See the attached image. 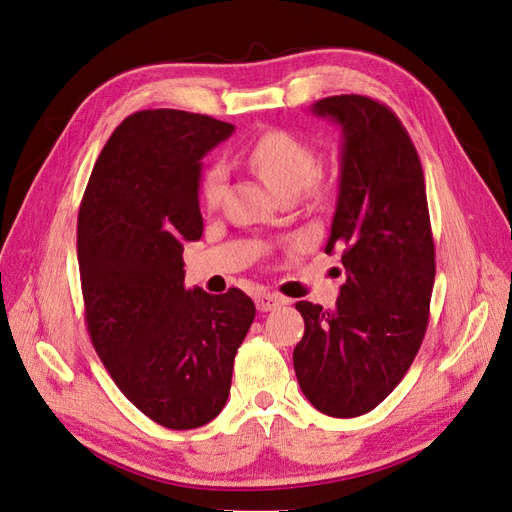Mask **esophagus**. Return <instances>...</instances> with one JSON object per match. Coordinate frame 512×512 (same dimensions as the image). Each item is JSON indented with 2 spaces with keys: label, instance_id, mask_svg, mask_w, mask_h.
I'll return each mask as SVG.
<instances>
[{
  "label": "esophagus",
  "instance_id": "1",
  "mask_svg": "<svg viewBox=\"0 0 512 512\" xmlns=\"http://www.w3.org/2000/svg\"><path fill=\"white\" fill-rule=\"evenodd\" d=\"M255 304H257L259 312H270V310H276L278 306H283L285 300L274 293H259V295H255Z\"/></svg>",
  "mask_w": 512,
  "mask_h": 512
}]
</instances>
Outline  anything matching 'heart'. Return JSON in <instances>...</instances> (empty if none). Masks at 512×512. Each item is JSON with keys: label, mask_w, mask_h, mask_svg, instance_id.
I'll return each mask as SVG.
<instances>
[{"label": "heart", "mask_w": 512, "mask_h": 512, "mask_svg": "<svg viewBox=\"0 0 512 512\" xmlns=\"http://www.w3.org/2000/svg\"><path fill=\"white\" fill-rule=\"evenodd\" d=\"M246 159L280 197H293L300 191L312 197L321 193L315 180L319 172V153L291 131L272 129L261 134L249 146ZM225 183L227 170L223 163H210L200 180V197L208 208H217L221 204Z\"/></svg>", "instance_id": "1"}]
</instances>
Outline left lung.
Here are the masks:
<instances>
[{"instance_id":"left-lung-1","label":"left lung","mask_w":512,"mask_h":512,"mask_svg":"<svg viewBox=\"0 0 512 512\" xmlns=\"http://www.w3.org/2000/svg\"><path fill=\"white\" fill-rule=\"evenodd\" d=\"M312 112L342 127L340 185L325 253L342 251L334 310L298 302L304 336L293 368L308 402L359 417L398 387L419 353L436 276L425 178L406 127L366 95H334Z\"/></svg>"}]
</instances>
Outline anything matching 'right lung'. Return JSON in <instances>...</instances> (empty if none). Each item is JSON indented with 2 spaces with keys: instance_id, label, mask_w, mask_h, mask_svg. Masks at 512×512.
<instances>
[{
  "instance_id": "obj_1",
  "label": "right lung",
  "mask_w": 512,
  "mask_h": 512,
  "mask_svg": "<svg viewBox=\"0 0 512 512\" xmlns=\"http://www.w3.org/2000/svg\"><path fill=\"white\" fill-rule=\"evenodd\" d=\"M234 125L140 110L112 131L78 210V268L91 342L125 398L193 430L223 410L255 319L244 291L185 289L183 242L200 240V159Z\"/></svg>"
}]
</instances>
